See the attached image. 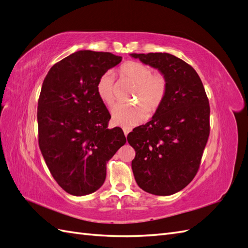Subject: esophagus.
Here are the masks:
<instances>
[{
  "label": "esophagus",
  "mask_w": 248,
  "mask_h": 248,
  "mask_svg": "<svg viewBox=\"0 0 248 248\" xmlns=\"http://www.w3.org/2000/svg\"><path fill=\"white\" fill-rule=\"evenodd\" d=\"M123 131H124L125 137H127V136H128V133L131 131V128H130V127H126V126H124V127H123Z\"/></svg>",
  "instance_id": "34e87169"
}]
</instances>
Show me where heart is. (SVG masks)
Wrapping results in <instances>:
<instances>
[{
	"instance_id": "b5f03b06",
	"label": "heart",
	"mask_w": 248,
	"mask_h": 248,
	"mask_svg": "<svg viewBox=\"0 0 248 248\" xmlns=\"http://www.w3.org/2000/svg\"><path fill=\"white\" fill-rule=\"evenodd\" d=\"M121 77L136 85L132 98L137 104H117L111 110L112 122L121 126L140 124L148 114L153 115L166 99L169 81L162 72H153L149 65L128 61L120 67ZM96 91L99 98L108 107L115 103V80L110 71L104 72L97 80Z\"/></svg>"
}]
</instances>
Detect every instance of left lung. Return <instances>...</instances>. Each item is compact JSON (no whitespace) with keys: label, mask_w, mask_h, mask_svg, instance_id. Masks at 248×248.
<instances>
[{"label":"left lung","mask_w":248,"mask_h":248,"mask_svg":"<svg viewBox=\"0 0 248 248\" xmlns=\"http://www.w3.org/2000/svg\"><path fill=\"white\" fill-rule=\"evenodd\" d=\"M167 77L169 89L151 121L127 137L136 150L131 168L138 185L155 196H170L199 170L210 133V106L192 67L167 52L131 54Z\"/></svg>","instance_id":"8db88e82"}]
</instances>
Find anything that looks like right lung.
<instances>
[{
  "instance_id": "obj_1",
  "label": "right lung",
  "mask_w": 248,
  "mask_h": 248,
  "mask_svg": "<svg viewBox=\"0 0 248 248\" xmlns=\"http://www.w3.org/2000/svg\"><path fill=\"white\" fill-rule=\"evenodd\" d=\"M122 61L110 52L79 50L49 69L37 109L39 148L51 176L72 196L99 189L107 163L125 142L99 98L100 76Z\"/></svg>"
}]
</instances>
